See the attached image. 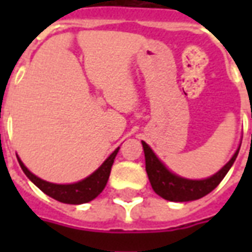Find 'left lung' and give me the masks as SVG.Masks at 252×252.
Segmentation results:
<instances>
[{
    "label": "left lung",
    "mask_w": 252,
    "mask_h": 252,
    "mask_svg": "<svg viewBox=\"0 0 252 252\" xmlns=\"http://www.w3.org/2000/svg\"><path fill=\"white\" fill-rule=\"evenodd\" d=\"M142 144L144 150V158H146V171H147L148 180L153 186L154 191L164 200L173 201V202L194 201L211 193L232 167L240 150V144H239L238 150L235 151L232 158L211 177L204 178V180H189L167 169L166 164L155 155L147 143L142 142Z\"/></svg>",
    "instance_id": "obj_1"
}]
</instances>
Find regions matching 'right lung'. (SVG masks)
I'll list each match as a JSON object with an SVG mask.
<instances>
[{"label":"right lung","mask_w":252,"mask_h":252,"mask_svg":"<svg viewBox=\"0 0 252 252\" xmlns=\"http://www.w3.org/2000/svg\"><path fill=\"white\" fill-rule=\"evenodd\" d=\"M119 150H120V147L116 148L115 151L105 159L104 163L101 164L94 173H92L83 180L74 182V184H52V182H48V181L41 180L37 175L31 173L30 170L27 169V166L21 162V159L19 157H17V159H19V163L23 171L25 173V175L43 193H46L51 198L59 201V202H63V204L79 205V204H85V202L94 200L104 190V188L106 186V182L109 180L110 169H112V164L115 162V158L117 153H119Z\"/></svg>","instance_id":"add662e5"}]
</instances>
